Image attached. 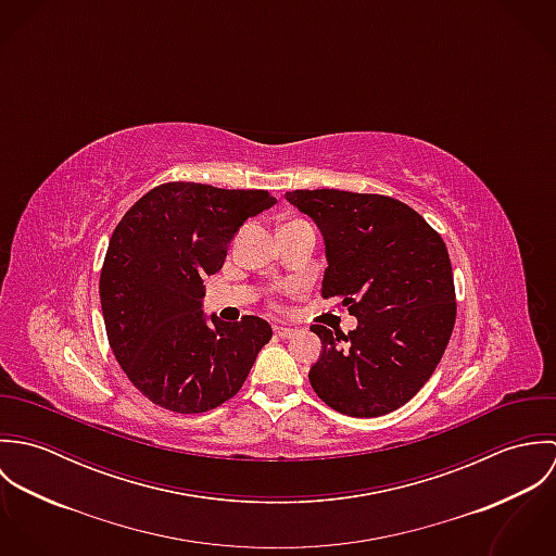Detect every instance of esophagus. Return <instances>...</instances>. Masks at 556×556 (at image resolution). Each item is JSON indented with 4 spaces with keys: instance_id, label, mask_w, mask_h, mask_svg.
<instances>
[{
    "instance_id": "1",
    "label": "esophagus",
    "mask_w": 556,
    "mask_h": 556,
    "mask_svg": "<svg viewBox=\"0 0 556 556\" xmlns=\"http://www.w3.org/2000/svg\"><path fill=\"white\" fill-rule=\"evenodd\" d=\"M274 333H276L278 338H291V336L295 333V329L289 327V325H274Z\"/></svg>"
}]
</instances>
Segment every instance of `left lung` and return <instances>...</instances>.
Masks as SVG:
<instances>
[{
    "label": "left lung",
    "mask_w": 556,
    "mask_h": 556,
    "mask_svg": "<svg viewBox=\"0 0 556 556\" xmlns=\"http://www.w3.org/2000/svg\"><path fill=\"white\" fill-rule=\"evenodd\" d=\"M320 231L325 300L357 318L349 333L323 325L308 379L317 396L351 417L406 404L437 370L456 320L452 263L441 236L392 197L293 190L285 197Z\"/></svg>",
    "instance_id": "1"
}]
</instances>
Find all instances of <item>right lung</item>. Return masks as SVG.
Returning <instances> with one entry per match:
<instances>
[{"label":"right lung","mask_w":556,"mask_h":556,"mask_svg":"<svg viewBox=\"0 0 556 556\" xmlns=\"http://www.w3.org/2000/svg\"><path fill=\"white\" fill-rule=\"evenodd\" d=\"M274 203L267 190L170 181L115 227L100 274L102 317L115 359L154 404L205 413L248 379L271 327L207 317L203 278L223 269L239 227Z\"/></svg>","instance_id":"obj_1"}]
</instances>
